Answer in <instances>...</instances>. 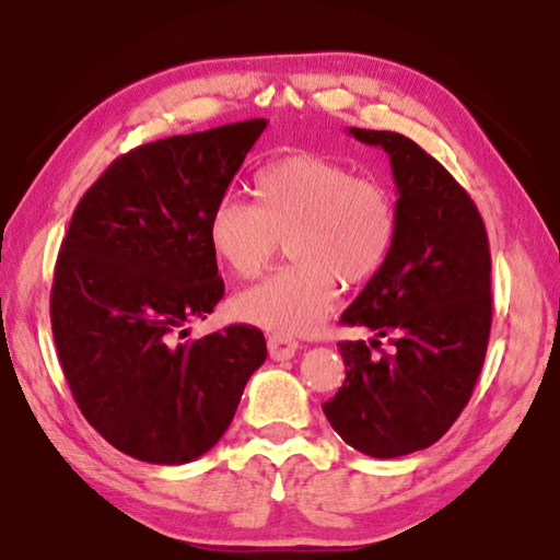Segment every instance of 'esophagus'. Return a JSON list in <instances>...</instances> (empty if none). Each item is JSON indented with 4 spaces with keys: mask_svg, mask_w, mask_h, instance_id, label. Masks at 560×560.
Masks as SVG:
<instances>
[{
    "mask_svg": "<svg viewBox=\"0 0 560 560\" xmlns=\"http://www.w3.org/2000/svg\"><path fill=\"white\" fill-rule=\"evenodd\" d=\"M267 348H269V358L271 360H291L293 354H296V350H299V342L293 340L291 335L273 332V335H269Z\"/></svg>",
    "mask_w": 560,
    "mask_h": 560,
    "instance_id": "esophagus-1",
    "label": "esophagus"
}]
</instances>
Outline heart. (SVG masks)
Masks as SVG:
<instances>
[{
	"mask_svg": "<svg viewBox=\"0 0 560 560\" xmlns=\"http://www.w3.org/2000/svg\"><path fill=\"white\" fill-rule=\"evenodd\" d=\"M259 206L237 192L212 208V252L242 279L269 267L281 240L296 259L235 299L237 318L269 332L311 335L328 318L340 281L362 283L394 249L399 215L382 183L323 154L273 161L257 176Z\"/></svg>",
	"mask_w": 560,
	"mask_h": 560,
	"instance_id": "heart-1",
	"label": "heart"
}]
</instances>
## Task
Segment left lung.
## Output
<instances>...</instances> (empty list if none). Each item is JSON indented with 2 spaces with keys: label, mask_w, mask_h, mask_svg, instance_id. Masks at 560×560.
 Instances as JSON below:
<instances>
[{
  "label": "left lung",
  "mask_w": 560,
  "mask_h": 560,
  "mask_svg": "<svg viewBox=\"0 0 560 560\" xmlns=\"http://www.w3.org/2000/svg\"><path fill=\"white\" fill-rule=\"evenodd\" d=\"M348 131L389 154L399 232L340 320L392 335L394 350L340 342L345 382L323 411L354 451L399 457L433 445L470 401L492 325L490 245L470 196L416 141Z\"/></svg>",
  "instance_id": "1"
}]
</instances>
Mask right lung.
<instances>
[{"label": "right lung", "instance_id": "right-lung-1", "mask_svg": "<svg viewBox=\"0 0 560 560\" xmlns=\"http://www.w3.org/2000/svg\"><path fill=\"white\" fill-rule=\"evenodd\" d=\"M267 119L137 147L78 202L56 261L50 325L88 423L154 465L208 453L267 360L252 325L178 342L225 293L208 225Z\"/></svg>", "mask_w": 560, "mask_h": 560}]
</instances>
